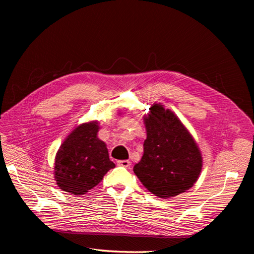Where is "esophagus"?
Segmentation results:
<instances>
[{
	"mask_svg": "<svg viewBox=\"0 0 254 254\" xmlns=\"http://www.w3.org/2000/svg\"><path fill=\"white\" fill-rule=\"evenodd\" d=\"M118 164L123 167H130L131 162H130L129 160H120V161H118Z\"/></svg>",
	"mask_w": 254,
	"mask_h": 254,
	"instance_id": "esophagus-1",
	"label": "esophagus"
}]
</instances>
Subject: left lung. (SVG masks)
<instances>
[{
	"label": "left lung",
	"mask_w": 254,
	"mask_h": 254,
	"mask_svg": "<svg viewBox=\"0 0 254 254\" xmlns=\"http://www.w3.org/2000/svg\"><path fill=\"white\" fill-rule=\"evenodd\" d=\"M147 137L133 172L150 193L167 199L194 186L202 170L198 145L179 118L162 104L153 103L143 117Z\"/></svg>",
	"instance_id": "obj_1"
}]
</instances>
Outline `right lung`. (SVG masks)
I'll return each mask as SVG.
<instances>
[{
    "mask_svg": "<svg viewBox=\"0 0 254 254\" xmlns=\"http://www.w3.org/2000/svg\"><path fill=\"white\" fill-rule=\"evenodd\" d=\"M97 121L83 123L68 134L55 157L54 177L58 188L73 195H83L115 167L107 145L97 137Z\"/></svg>",
    "mask_w": 254,
    "mask_h": 254,
    "instance_id": "add662e5",
    "label": "right lung"
}]
</instances>
